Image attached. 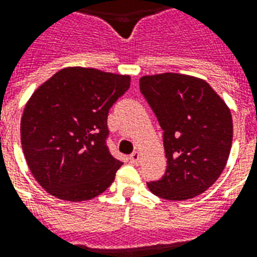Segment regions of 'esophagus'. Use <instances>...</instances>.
Instances as JSON below:
<instances>
[{
    "label": "esophagus",
    "mask_w": 257,
    "mask_h": 257,
    "mask_svg": "<svg viewBox=\"0 0 257 257\" xmlns=\"http://www.w3.org/2000/svg\"><path fill=\"white\" fill-rule=\"evenodd\" d=\"M129 160H131V163L137 164L139 163V160H140V154H139L137 151H135V152L129 156Z\"/></svg>",
    "instance_id": "obj_1"
}]
</instances>
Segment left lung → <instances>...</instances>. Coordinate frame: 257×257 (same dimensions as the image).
<instances>
[{
	"label": "left lung",
	"mask_w": 257,
	"mask_h": 257,
	"mask_svg": "<svg viewBox=\"0 0 257 257\" xmlns=\"http://www.w3.org/2000/svg\"><path fill=\"white\" fill-rule=\"evenodd\" d=\"M140 90L163 133L167 170L148 182L151 193L186 201L206 191L228 162L233 140L230 109L206 81L164 72L140 78Z\"/></svg>",
	"instance_id": "8db88e82"
}]
</instances>
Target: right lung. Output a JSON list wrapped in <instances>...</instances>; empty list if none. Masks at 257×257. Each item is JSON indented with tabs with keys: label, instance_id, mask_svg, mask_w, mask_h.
Listing matches in <instances>:
<instances>
[{
	"label": "right lung",
	"instance_id": "right-lung-1",
	"mask_svg": "<svg viewBox=\"0 0 257 257\" xmlns=\"http://www.w3.org/2000/svg\"><path fill=\"white\" fill-rule=\"evenodd\" d=\"M129 86V75L75 66L59 70L33 91L21 117V147L47 193L82 202L113 183L122 163L105 144L107 113Z\"/></svg>",
	"mask_w": 257,
	"mask_h": 257
}]
</instances>
